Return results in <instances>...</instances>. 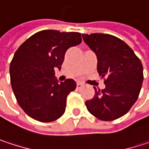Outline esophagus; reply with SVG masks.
Wrapping results in <instances>:
<instances>
[{"instance_id": "esophagus-1", "label": "esophagus", "mask_w": 149, "mask_h": 149, "mask_svg": "<svg viewBox=\"0 0 149 149\" xmlns=\"http://www.w3.org/2000/svg\"><path fill=\"white\" fill-rule=\"evenodd\" d=\"M82 86H83V84H81L80 82H77V89L81 88Z\"/></svg>"}]
</instances>
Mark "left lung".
Segmentation results:
<instances>
[{
    "label": "left lung",
    "instance_id": "1",
    "mask_svg": "<svg viewBox=\"0 0 149 149\" xmlns=\"http://www.w3.org/2000/svg\"><path fill=\"white\" fill-rule=\"evenodd\" d=\"M96 54L97 72L105 88L95 89V96L85 102L89 112L103 121L124 116L136 102L143 81V67L134 51L122 40L106 33L82 34Z\"/></svg>",
    "mask_w": 149,
    "mask_h": 149
}]
</instances>
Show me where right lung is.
<instances>
[{
  "label": "right lung",
  "instance_id": "add662e5",
  "mask_svg": "<svg viewBox=\"0 0 149 149\" xmlns=\"http://www.w3.org/2000/svg\"><path fill=\"white\" fill-rule=\"evenodd\" d=\"M81 41L79 33L43 30L15 52L9 68L12 89L19 105L33 119L50 123L65 113L67 96L77 84L71 78L59 83L54 69H61L65 52Z\"/></svg>",
  "mask_w": 149,
  "mask_h": 149
}]
</instances>
